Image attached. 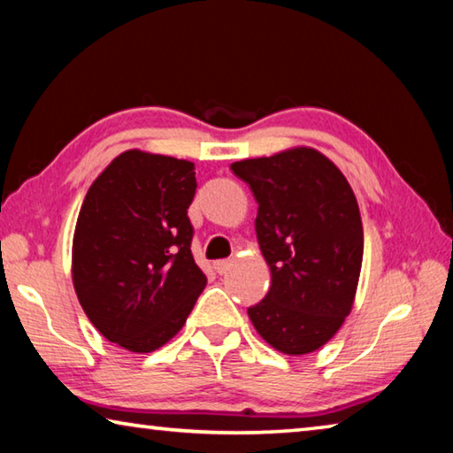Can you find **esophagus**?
<instances>
[{
	"label": "esophagus",
	"instance_id": "34e87169",
	"mask_svg": "<svg viewBox=\"0 0 453 453\" xmlns=\"http://www.w3.org/2000/svg\"><path fill=\"white\" fill-rule=\"evenodd\" d=\"M231 266H233V260H217V263H214V271L219 274H226L231 271Z\"/></svg>",
	"mask_w": 453,
	"mask_h": 453
}]
</instances>
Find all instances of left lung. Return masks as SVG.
<instances>
[{"label": "left lung", "mask_w": 453, "mask_h": 453, "mask_svg": "<svg viewBox=\"0 0 453 453\" xmlns=\"http://www.w3.org/2000/svg\"><path fill=\"white\" fill-rule=\"evenodd\" d=\"M231 169L257 198V239L271 266V288L249 319L282 354L319 350L344 324L358 288L364 231L354 190L311 147Z\"/></svg>", "instance_id": "8db88e82"}]
</instances>
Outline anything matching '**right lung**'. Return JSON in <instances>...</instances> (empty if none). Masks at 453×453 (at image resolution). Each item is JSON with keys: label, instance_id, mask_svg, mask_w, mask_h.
<instances>
[{"label": "right lung", "instance_id": "obj_1", "mask_svg": "<svg viewBox=\"0 0 453 453\" xmlns=\"http://www.w3.org/2000/svg\"><path fill=\"white\" fill-rule=\"evenodd\" d=\"M196 190L185 158L131 149L93 180L73 234V287L109 342L153 352L187 322L206 276L187 217Z\"/></svg>", "mask_w": 453, "mask_h": 453}]
</instances>
